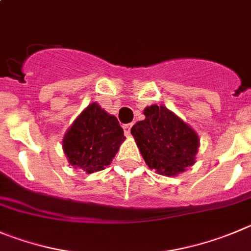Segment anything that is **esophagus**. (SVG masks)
<instances>
[{
  "instance_id": "esophagus-1",
  "label": "esophagus",
  "mask_w": 251,
  "mask_h": 251,
  "mask_svg": "<svg viewBox=\"0 0 251 251\" xmlns=\"http://www.w3.org/2000/svg\"><path fill=\"white\" fill-rule=\"evenodd\" d=\"M133 124H126V125H124V131H125V135H130L131 133V127H132Z\"/></svg>"
}]
</instances>
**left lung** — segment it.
I'll return each instance as SVG.
<instances>
[{"mask_svg":"<svg viewBox=\"0 0 251 251\" xmlns=\"http://www.w3.org/2000/svg\"><path fill=\"white\" fill-rule=\"evenodd\" d=\"M146 119L131 128L142 157L151 170L165 176L184 172L196 160L200 147L197 133L165 106L151 105Z\"/></svg>","mask_w":251,"mask_h":251,"instance_id":"obj_1","label":"left lung"}]
</instances>
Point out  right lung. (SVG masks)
Returning a JSON list of instances; mask_svg holds the SVG:
<instances>
[{"mask_svg":"<svg viewBox=\"0 0 251 251\" xmlns=\"http://www.w3.org/2000/svg\"><path fill=\"white\" fill-rule=\"evenodd\" d=\"M124 140L118 119L93 102L67 131L63 149L70 165L93 173L110 165Z\"/></svg>","mask_w":251,"mask_h":251,"instance_id":"obj_1","label":"right lung"}]
</instances>
